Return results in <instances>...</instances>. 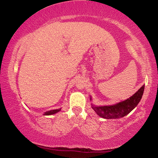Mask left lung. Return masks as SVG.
<instances>
[{
  "instance_id": "8db88e82",
  "label": "left lung",
  "mask_w": 158,
  "mask_h": 158,
  "mask_svg": "<svg viewBox=\"0 0 158 158\" xmlns=\"http://www.w3.org/2000/svg\"><path fill=\"white\" fill-rule=\"evenodd\" d=\"M143 90L144 85L132 97L128 98L126 100L121 102L114 105L103 106H93L92 108L94 109L99 116L102 117L104 118H120L126 116L131 111L133 110V109L136 107L142 98Z\"/></svg>"
}]
</instances>
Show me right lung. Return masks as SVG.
I'll return each mask as SVG.
<instances>
[{
    "instance_id": "1",
    "label": "right lung",
    "mask_w": 158,
    "mask_h": 158,
    "mask_svg": "<svg viewBox=\"0 0 158 158\" xmlns=\"http://www.w3.org/2000/svg\"><path fill=\"white\" fill-rule=\"evenodd\" d=\"M60 111V109H55V110H52V111H47L44 113V115H52V114H54L56 113H57V112Z\"/></svg>"
}]
</instances>
